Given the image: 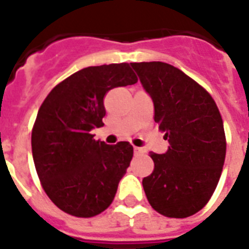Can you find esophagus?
Segmentation results:
<instances>
[{"label": "esophagus", "instance_id": "34e87169", "mask_svg": "<svg viewBox=\"0 0 249 249\" xmlns=\"http://www.w3.org/2000/svg\"><path fill=\"white\" fill-rule=\"evenodd\" d=\"M134 154H136V155H141V154H143V148L134 147Z\"/></svg>", "mask_w": 249, "mask_h": 249}]
</instances>
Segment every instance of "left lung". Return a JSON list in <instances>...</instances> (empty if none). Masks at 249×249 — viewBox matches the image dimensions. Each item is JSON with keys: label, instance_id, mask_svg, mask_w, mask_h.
<instances>
[{"label": "left lung", "instance_id": "obj_1", "mask_svg": "<svg viewBox=\"0 0 249 249\" xmlns=\"http://www.w3.org/2000/svg\"><path fill=\"white\" fill-rule=\"evenodd\" d=\"M154 102V120L169 142L150 152L154 170L142 181L156 212L185 218L204 208L220 181L226 155L224 121L216 102L181 70L163 62L130 63Z\"/></svg>", "mask_w": 249, "mask_h": 249}]
</instances>
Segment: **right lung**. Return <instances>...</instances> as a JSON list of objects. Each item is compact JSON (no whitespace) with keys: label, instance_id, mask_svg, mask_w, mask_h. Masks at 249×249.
<instances>
[{"label":"right lung","instance_id":"obj_1","mask_svg":"<svg viewBox=\"0 0 249 249\" xmlns=\"http://www.w3.org/2000/svg\"><path fill=\"white\" fill-rule=\"evenodd\" d=\"M138 81L128 63L83 68L42 102L32 129V155L41 186L63 212L89 218L112 203L133 158L129 142L94 140L103 126L106 94Z\"/></svg>","mask_w":249,"mask_h":249}]
</instances>
